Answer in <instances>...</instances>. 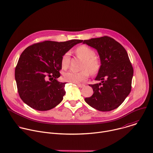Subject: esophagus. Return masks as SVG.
Wrapping results in <instances>:
<instances>
[{"label": "esophagus", "instance_id": "34e87169", "mask_svg": "<svg viewBox=\"0 0 153 153\" xmlns=\"http://www.w3.org/2000/svg\"><path fill=\"white\" fill-rule=\"evenodd\" d=\"M77 86L79 87V88H83L85 85L83 84H77Z\"/></svg>", "mask_w": 153, "mask_h": 153}]
</instances>
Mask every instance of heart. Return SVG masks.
I'll return each instance as SVG.
<instances>
[{
    "label": "heart",
    "mask_w": 153,
    "mask_h": 153,
    "mask_svg": "<svg viewBox=\"0 0 153 153\" xmlns=\"http://www.w3.org/2000/svg\"><path fill=\"white\" fill-rule=\"evenodd\" d=\"M76 53L79 57L83 60L81 68L82 70L79 72H67L63 74V78L66 82L78 83L87 79L89 76V73L93 74L96 73L100 67V62L94 57V51L86 45H82L77 47L76 50ZM70 59V52L65 53L62 56L61 59V66L62 68L66 69L68 68Z\"/></svg>",
    "instance_id": "1"
}]
</instances>
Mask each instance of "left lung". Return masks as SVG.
I'll return each instance as SVG.
<instances>
[{"label":"left lung","instance_id":"left-lung-1","mask_svg":"<svg viewBox=\"0 0 153 153\" xmlns=\"http://www.w3.org/2000/svg\"><path fill=\"white\" fill-rule=\"evenodd\" d=\"M83 43L97 51L101 64L95 78L101 82L89 85L94 93L85 101L99 111L113 110L131 90L133 68L128 53L118 42L108 36L85 40Z\"/></svg>","mask_w":153,"mask_h":153}]
</instances>
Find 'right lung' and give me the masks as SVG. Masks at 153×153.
<instances>
[{"label":"right lung","mask_w":153,"mask_h":153,"mask_svg":"<svg viewBox=\"0 0 153 153\" xmlns=\"http://www.w3.org/2000/svg\"><path fill=\"white\" fill-rule=\"evenodd\" d=\"M82 41L47 40L34 43L22 52L15 69V79L20 97L25 103L34 110L47 111L62 101L66 82L57 80L60 76L61 59Z\"/></svg>","instance_id":"1"}]
</instances>
